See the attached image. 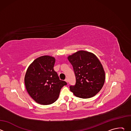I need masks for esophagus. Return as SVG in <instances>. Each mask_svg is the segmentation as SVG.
<instances>
[{
	"label": "esophagus",
	"mask_w": 131,
	"mask_h": 131,
	"mask_svg": "<svg viewBox=\"0 0 131 131\" xmlns=\"http://www.w3.org/2000/svg\"><path fill=\"white\" fill-rule=\"evenodd\" d=\"M65 81L67 83L68 82V80H67V79H65Z\"/></svg>",
	"instance_id": "34e87169"
}]
</instances>
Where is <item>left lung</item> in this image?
I'll use <instances>...</instances> for the list:
<instances>
[{
    "label": "left lung",
    "mask_w": 131,
    "mask_h": 131,
    "mask_svg": "<svg viewBox=\"0 0 131 131\" xmlns=\"http://www.w3.org/2000/svg\"><path fill=\"white\" fill-rule=\"evenodd\" d=\"M68 60L76 77L75 85L69 87L73 94L78 97L89 99L97 94L104 84L105 73L96 55L79 51L69 55Z\"/></svg>",
    "instance_id": "8db88e82"
}]
</instances>
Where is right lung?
I'll return each mask as SVG.
<instances>
[{
  "instance_id": "add662e5",
  "label": "right lung",
  "mask_w": 131,
  "mask_h": 131,
  "mask_svg": "<svg viewBox=\"0 0 131 131\" xmlns=\"http://www.w3.org/2000/svg\"><path fill=\"white\" fill-rule=\"evenodd\" d=\"M54 58L42 56L35 60L26 71L24 81L31 97L41 105L54 103L59 96L62 88L67 83L60 80L53 69Z\"/></svg>"
}]
</instances>
